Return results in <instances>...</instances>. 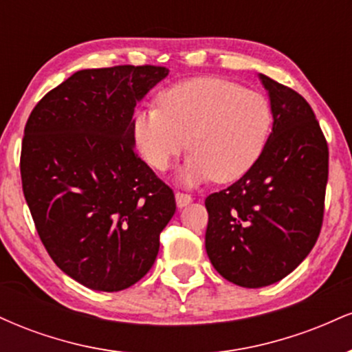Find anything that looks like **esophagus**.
I'll return each mask as SVG.
<instances>
[{
  "label": "esophagus",
  "instance_id": "34e87169",
  "mask_svg": "<svg viewBox=\"0 0 352 352\" xmlns=\"http://www.w3.org/2000/svg\"><path fill=\"white\" fill-rule=\"evenodd\" d=\"M175 200H177V207L182 208V207H187L188 204H192V195L190 193H185V192H177L175 193Z\"/></svg>",
  "mask_w": 352,
  "mask_h": 352
}]
</instances>
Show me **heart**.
<instances>
[{
  "label": "heart",
  "mask_w": 352,
  "mask_h": 352,
  "mask_svg": "<svg viewBox=\"0 0 352 352\" xmlns=\"http://www.w3.org/2000/svg\"><path fill=\"white\" fill-rule=\"evenodd\" d=\"M273 127L270 100L221 78H195L165 89L159 107L137 112L135 144L152 168L165 172L187 148L185 180L243 177L263 153Z\"/></svg>",
  "instance_id": "heart-1"
}]
</instances>
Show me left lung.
Returning a JSON list of instances; mask_svg holds the SVG:
<instances>
[{
  "mask_svg": "<svg viewBox=\"0 0 352 352\" xmlns=\"http://www.w3.org/2000/svg\"><path fill=\"white\" fill-rule=\"evenodd\" d=\"M273 132L263 153L230 187L205 199V248L225 280L263 288L308 256L321 233L329 172L326 137L308 100L268 76Z\"/></svg>",
  "mask_w": 352,
  "mask_h": 352,
  "instance_id": "1",
  "label": "left lung"
}]
</instances>
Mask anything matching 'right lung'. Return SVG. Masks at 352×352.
<instances>
[{"label": "right lung", "mask_w": 352, "mask_h": 352, "mask_svg": "<svg viewBox=\"0 0 352 352\" xmlns=\"http://www.w3.org/2000/svg\"><path fill=\"white\" fill-rule=\"evenodd\" d=\"M168 71H78L36 104L24 127L23 193L51 260L96 292L147 274L175 213L173 190L137 155L134 107Z\"/></svg>", "instance_id": "add662e5"}]
</instances>
